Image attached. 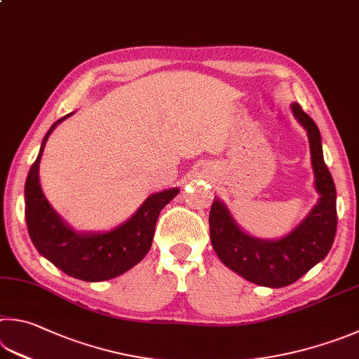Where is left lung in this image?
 <instances>
[{
	"label": "left lung",
	"instance_id": "1",
	"mask_svg": "<svg viewBox=\"0 0 359 359\" xmlns=\"http://www.w3.org/2000/svg\"><path fill=\"white\" fill-rule=\"evenodd\" d=\"M292 111L308 132L316 190L320 194L317 205L295 229L278 240L248 236L217 198L208 215L212 246L221 262L246 281L265 287L295 283L323 260L333 246L337 227L336 187L323 160L320 132L298 103H292Z\"/></svg>",
	"mask_w": 359,
	"mask_h": 359
}]
</instances>
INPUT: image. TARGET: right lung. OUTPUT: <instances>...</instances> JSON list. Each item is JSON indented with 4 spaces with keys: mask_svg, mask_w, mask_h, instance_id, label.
I'll list each match as a JSON object with an SVG mask.
<instances>
[{
    "mask_svg": "<svg viewBox=\"0 0 359 359\" xmlns=\"http://www.w3.org/2000/svg\"><path fill=\"white\" fill-rule=\"evenodd\" d=\"M61 117L43 136L41 151L28 172L25 184L26 226L36 250L69 276L81 281H107L141 262L152 246L155 224L161 208L177 196L179 188L151 194L126 223L108 232L81 233L57 215L43 196L39 184V163L48 136Z\"/></svg>",
    "mask_w": 359,
    "mask_h": 359,
    "instance_id": "add662e5",
    "label": "right lung"
}]
</instances>
